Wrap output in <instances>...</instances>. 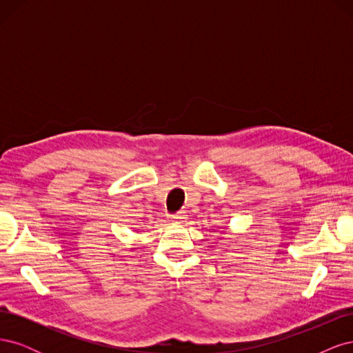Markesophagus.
Segmentation results:
<instances>
[{
    "instance_id": "obj_1",
    "label": "esophagus",
    "mask_w": 353,
    "mask_h": 353,
    "mask_svg": "<svg viewBox=\"0 0 353 353\" xmlns=\"http://www.w3.org/2000/svg\"><path fill=\"white\" fill-rule=\"evenodd\" d=\"M185 218H187L185 212H178V213H175V215H170V219H172L174 222H184Z\"/></svg>"
}]
</instances>
